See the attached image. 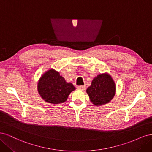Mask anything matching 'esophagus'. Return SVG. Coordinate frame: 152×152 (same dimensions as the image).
Returning a JSON list of instances; mask_svg holds the SVG:
<instances>
[{"label": "esophagus", "instance_id": "1", "mask_svg": "<svg viewBox=\"0 0 152 152\" xmlns=\"http://www.w3.org/2000/svg\"><path fill=\"white\" fill-rule=\"evenodd\" d=\"M77 88L78 90H84L86 89V86L85 85H81V86H78L77 87Z\"/></svg>", "mask_w": 152, "mask_h": 152}]
</instances>
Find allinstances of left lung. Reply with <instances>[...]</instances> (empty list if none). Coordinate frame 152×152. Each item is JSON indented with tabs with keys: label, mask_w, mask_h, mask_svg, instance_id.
<instances>
[{
	"label": "left lung",
	"mask_w": 152,
	"mask_h": 152,
	"mask_svg": "<svg viewBox=\"0 0 152 152\" xmlns=\"http://www.w3.org/2000/svg\"><path fill=\"white\" fill-rule=\"evenodd\" d=\"M86 92L93 104L102 105L113 99L115 93V85L109 75H99L93 80L91 85L88 88Z\"/></svg>",
	"instance_id": "left-lung-1"
}]
</instances>
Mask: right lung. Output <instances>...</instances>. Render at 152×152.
Returning <instances> with one entry per match:
<instances>
[{
    "label": "right lung",
    "mask_w": 152,
    "mask_h": 152,
    "mask_svg": "<svg viewBox=\"0 0 152 152\" xmlns=\"http://www.w3.org/2000/svg\"><path fill=\"white\" fill-rule=\"evenodd\" d=\"M75 90L72 83H67L59 73L53 69L46 72L38 83V91L42 99L53 104L66 102L70 93Z\"/></svg>",
    "instance_id": "add662e5"
}]
</instances>
